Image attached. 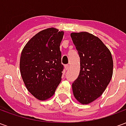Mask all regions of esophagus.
Listing matches in <instances>:
<instances>
[{
  "mask_svg": "<svg viewBox=\"0 0 126 126\" xmlns=\"http://www.w3.org/2000/svg\"><path fill=\"white\" fill-rule=\"evenodd\" d=\"M69 65H65V70H67V71L69 69Z\"/></svg>",
  "mask_w": 126,
  "mask_h": 126,
  "instance_id": "34e87169",
  "label": "esophagus"
}]
</instances>
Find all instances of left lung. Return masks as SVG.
I'll list each match as a JSON object with an SVG mask.
<instances>
[{"label": "left lung", "instance_id": "8db88e82", "mask_svg": "<svg viewBox=\"0 0 126 126\" xmlns=\"http://www.w3.org/2000/svg\"><path fill=\"white\" fill-rule=\"evenodd\" d=\"M71 37L80 58L78 78L72 84L74 97L87 105L100 97L111 81L113 61L107 47L87 32H73Z\"/></svg>", "mask_w": 126, "mask_h": 126}]
</instances>
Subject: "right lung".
Returning <instances> with one entry per match:
<instances>
[{
  "label": "right lung",
  "mask_w": 126,
  "mask_h": 126,
  "mask_svg": "<svg viewBox=\"0 0 126 126\" xmlns=\"http://www.w3.org/2000/svg\"><path fill=\"white\" fill-rule=\"evenodd\" d=\"M64 32L55 28L42 30L23 47L20 73L26 88L34 97L45 100L52 96L61 81L60 44Z\"/></svg>",
  "instance_id": "add662e5"
}]
</instances>
